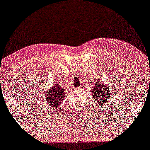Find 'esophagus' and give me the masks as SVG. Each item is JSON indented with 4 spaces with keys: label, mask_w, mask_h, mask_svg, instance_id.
<instances>
[{
    "label": "esophagus",
    "mask_w": 150,
    "mask_h": 150,
    "mask_svg": "<svg viewBox=\"0 0 150 150\" xmlns=\"http://www.w3.org/2000/svg\"><path fill=\"white\" fill-rule=\"evenodd\" d=\"M84 86H84V85H81V86H80V87H79V88H80L79 89H81L82 88H83V87H84Z\"/></svg>",
    "instance_id": "1"
}]
</instances>
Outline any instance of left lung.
<instances>
[{"label": "left lung", "mask_w": 150, "mask_h": 150, "mask_svg": "<svg viewBox=\"0 0 150 150\" xmlns=\"http://www.w3.org/2000/svg\"><path fill=\"white\" fill-rule=\"evenodd\" d=\"M93 83V88L91 90V95L94 98L95 102L98 104H106L108 101V98H110V86H107L103 82L99 80H94ZM92 83V82H91Z\"/></svg>", "instance_id": "obj_1"}]
</instances>
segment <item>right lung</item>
Returning <instances> with one entry per match:
<instances>
[{"label": "right lung", "mask_w": 150, "mask_h": 150, "mask_svg": "<svg viewBox=\"0 0 150 150\" xmlns=\"http://www.w3.org/2000/svg\"><path fill=\"white\" fill-rule=\"evenodd\" d=\"M52 87L48 91L46 92L45 94V101L47 105H48V108H54V109L59 108V107L61 106L64 98V90L63 87L61 85L57 84L56 83H54Z\"/></svg>", "instance_id": "add662e5"}]
</instances>
